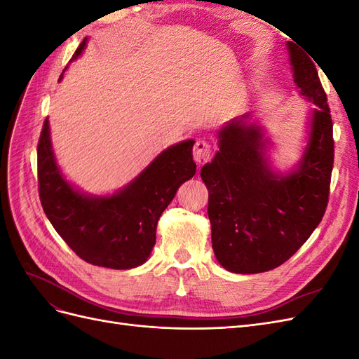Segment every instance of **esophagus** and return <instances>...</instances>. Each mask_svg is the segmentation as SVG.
<instances>
[{
	"instance_id": "34e87169",
	"label": "esophagus",
	"mask_w": 359,
	"mask_h": 359,
	"mask_svg": "<svg viewBox=\"0 0 359 359\" xmlns=\"http://www.w3.org/2000/svg\"><path fill=\"white\" fill-rule=\"evenodd\" d=\"M193 157H194V161H196L199 166H202L203 163L208 161L211 157L210 142H206V140H198L196 145H194V149H193Z\"/></svg>"
}]
</instances>
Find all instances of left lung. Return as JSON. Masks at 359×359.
Returning a JSON list of instances; mask_svg holds the SVG:
<instances>
[{"mask_svg": "<svg viewBox=\"0 0 359 359\" xmlns=\"http://www.w3.org/2000/svg\"><path fill=\"white\" fill-rule=\"evenodd\" d=\"M287 52L299 94L314 104L298 165L286 173L271 168V140L252 114H244L217 132L219 151L201 169L210 193L214 255L236 274L285 264L309 240L328 205L334 139L327 94L306 53L290 41Z\"/></svg>", "mask_w": 359, "mask_h": 359, "instance_id": "left-lung-1", "label": "left lung"}]
</instances>
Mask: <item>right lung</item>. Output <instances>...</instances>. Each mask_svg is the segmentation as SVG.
<instances>
[{
	"instance_id": "right-lung-1",
	"label": "right lung",
	"mask_w": 359,
	"mask_h": 359,
	"mask_svg": "<svg viewBox=\"0 0 359 359\" xmlns=\"http://www.w3.org/2000/svg\"><path fill=\"white\" fill-rule=\"evenodd\" d=\"M85 46L86 39L72 60L78 58ZM193 145L194 140L189 139L166 148L124 189L93 196L79 191L62 175L46 118L37 145L43 211L53 229L85 262L112 269L136 268L147 262L156 244L161 212L181 184L196 173Z\"/></svg>"
}]
</instances>
